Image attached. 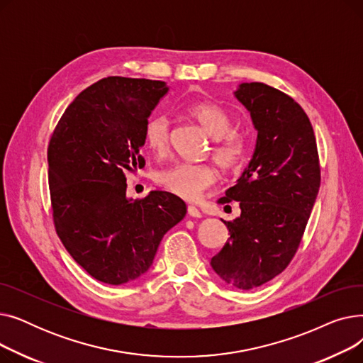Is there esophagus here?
Wrapping results in <instances>:
<instances>
[{
	"instance_id": "obj_1",
	"label": "esophagus",
	"mask_w": 363,
	"mask_h": 363,
	"mask_svg": "<svg viewBox=\"0 0 363 363\" xmlns=\"http://www.w3.org/2000/svg\"><path fill=\"white\" fill-rule=\"evenodd\" d=\"M188 215L193 216V218H201V212L196 206H188Z\"/></svg>"
}]
</instances>
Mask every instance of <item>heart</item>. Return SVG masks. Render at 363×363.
Listing matches in <instances>:
<instances>
[{
    "label": "heart",
    "mask_w": 363,
    "mask_h": 363,
    "mask_svg": "<svg viewBox=\"0 0 363 363\" xmlns=\"http://www.w3.org/2000/svg\"><path fill=\"white\" fill-rule=\"evenodd\" d=\"M188 113L200 122L203 129L216 140L215 160L223 170L237 169L245 156V143L234 130V119L223 107L212 101H199L188 106ZM147 147L157 156H164L170 145L169 121L164 116L152 118L144 132ZM216 179L211 164L177 163L159 172L157 182L166 191L184 200H197Z\"/></svg>",
    "instance_id": "heart-1"
}]
</instances>
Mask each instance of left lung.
I'll return each mask as SVG.
<instances>
[{
    "mask_svg": "<svg viewBox=\"0 0 363 363\" xmlns=\"http://www.w3.org/2000/svg\"><path fill=\"white\" fill-rule=\"evenodd\" d=\"M234 95L250 111L257 138L252 160L219 200L240 201L241 215L222 219L231 238L211 266L225 284L252 290L281 274L296 255L320 169L312 123L290 95L262 82H242Z\"/></svg>",
    "mask_w": 363,
    "mask_h": 363,
    "instance_id": "obj_1",
    "label": "left lung"
}]
</instances>
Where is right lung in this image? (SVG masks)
Segmentation results:
<instances>
[{
    "instance_id": "obj_1",
    "label": "right lung",
    "mask_w": 363,
    "mask_h": 363,
    "mask_svg": "<svg viewBox=\"0 0 363 363\" xmlns=\"http://www.w3.org/2000/svg\"><path fill=\"white\" fill-rule=\"evenodd\" d=\"M167 92L162 81L110 76L84 89L52 132L48 184L57 235L104 284L144 275L163 235L186 213L185 203L167 191L126 196V172L144 166L145 126Z\"/></svg>"
}]
</instances>
